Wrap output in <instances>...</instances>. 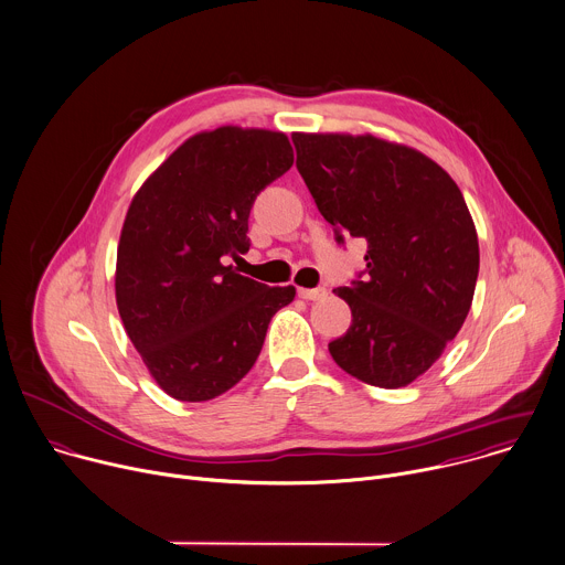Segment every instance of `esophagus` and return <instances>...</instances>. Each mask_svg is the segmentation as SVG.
Here are the masks:
<instances>
[{
	"label": "esophagus",
	"instance_id": "34e87169",
	"mask_svg": "<svg viewBox=\"0 0 565 565\" xmlns=\"http://www.w3.org/2000/svg\"><path fill=\"white\" fill-rule=\"evenodd\" d=\"M298 296H300L302 300H322V298L327 296V289H324V287H318V289H305V287H300V289H298Z\"/></svg>",
	"mask_w": 565,
	"mask_h": 565
}]
</instances>
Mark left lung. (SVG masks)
I'll return each mask as SVG.
<instances>
[{
  "label": "left lung",
  "instance_id": "left-lung-1",
  "mask_svg": "<svg viewBox=\"0 0 565 565\" xmlns=\"http://www.w3.org/2000/svg\"><path fill=\"white\" fill-rule=\"evenodd\" d=\"M291 141L338 243L342 234L369 243V276L333 289L353 322L329 353L371 386H406L444 353L472 305L479 243L466 201L415 148L340 132H294Z\"/></svg>",
  "mask_w": 565,
  "mask_h": 565
}]
</instances>
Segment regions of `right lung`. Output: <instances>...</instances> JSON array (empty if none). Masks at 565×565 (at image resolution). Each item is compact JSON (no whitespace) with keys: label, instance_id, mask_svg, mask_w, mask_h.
<instances>
[{"label":"right lung","instance_id":"1","mask_svg":"<svg viewBox=\"0 0 565 565\" xmlns=\"http://www.w3.org/2000/svg\"><path fill=\"white\" fill-rule=\"evenodd\" d=\"M294 166L285 132L221 126L181 143L135 194L117 247L126 333L174 399L207 402L254 366L269 320L296 287L241 276L260 190Z\"/></svg>","mask_w":565,"mask_h":565}]
</instances>
